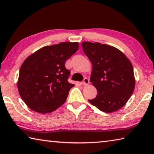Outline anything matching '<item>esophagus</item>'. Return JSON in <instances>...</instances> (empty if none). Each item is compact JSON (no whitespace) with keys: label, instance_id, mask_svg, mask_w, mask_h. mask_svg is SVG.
Instances as JSON below:
<instances>
[{"label":"esophagus","instance_id":"1","mask_svg":"<svg viewBox=\"0 0 154 154\" xmlns=\"http://www.w3.org/2000/svg\"><path fill=\"white\" fill-rule=\"evenodd\" d=\"M90 83V80L89 79H88V78H84V79H83V81L82 82V85H87L89 84Z\"/></svg>","mask_w":154,"mask_h":154}]
</instances>
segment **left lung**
<instances>
[{
  "label": "left lung",
  "mask_w": 154,
  "mask_h": 154,
  "mask_svg": "<svg viewBox=\"0 0 154 154\" xmlns=\"http://www.w3.org/2000/svg\"><path fill=\"white\" fill-rule=\"evenodd\" d=\"M82 48L92 64L90 82L97 90L96 97L88 100L105 113L119 110L134 90L131 62L120 50L106 44L85 41Z\"/></svg>",
  "instance_id": "1"
}]
</instances>
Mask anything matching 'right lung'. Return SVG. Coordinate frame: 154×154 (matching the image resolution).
<instances>
[{
	"label": "right lung",
	"mask_w": 154,
	"mask_h": 154,
	"mask_svg": "<svg viewBox=\"0 0 154 154\" xmlns=\"http://www.w3.org/2000/svg\"><path fill=\"white\" fill-rule=\"evenodd\" d=\"M77 42L45 46L28 57L20 69V95L32 111L48 113L63 105L74 84L65 62L78 50Z\"/></svg>",
	"instance_id": "1"
}]
</instances>
